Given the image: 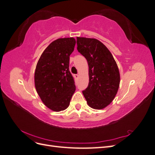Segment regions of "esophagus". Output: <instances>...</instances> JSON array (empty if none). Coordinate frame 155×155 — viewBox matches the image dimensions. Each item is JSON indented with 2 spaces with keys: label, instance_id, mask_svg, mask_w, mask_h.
<instances>
[{
  "label": "esophagus",
  "instance_id": "obj_1",
  "mask_svg": "<svg viewBox=\"0 0 155 155\" xmlns=\"http://www.w3.org/2000/svg\"><path fill=\"white\" fill-rule=\"evenodd\" d=\"M74 77H75V78H76V79H78V78H79V75L75 74V75H74Z\"/></svg>",
  "mask_w": 155,
  "mask_h": 155
}]
</instances>
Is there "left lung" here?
<instances>
[{
  "label": "left lung",
  "instance_id": "left-lung-1",
  "mask_svg": "<svg viewBox=\"0 0 155 155\" xmlns=\"http://www.w3.org/2000/svg\"><path fill=\"white\" fill-rule=\"evenodd\" d=\"M78 50L88 65V86L83 94L89 107L103 109L113 101L118 92L120 75L110 51L96 39L77 37Z\"/></svg>",
  "mask_w": 155,
  "mask_h": 155
}]
</instances>
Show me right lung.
Here are the masks:
<instances>
[{"label":"right lung","instance_id":"add662e5","mask_svg":"<svg viewBox=\"0 0 155 155\" xmlns=\"http://www.w3.org/2000/svg\"><path fill=\"white\" fill-rule=\"evenodd\" d=\"M76 43L73 37L54 41L44 50L36 65V91L43 104L53 111L66 109L76 91L69 71L70 55Z\"/></svg>","mask_w":155,"mask_h":155}]
</instances>
